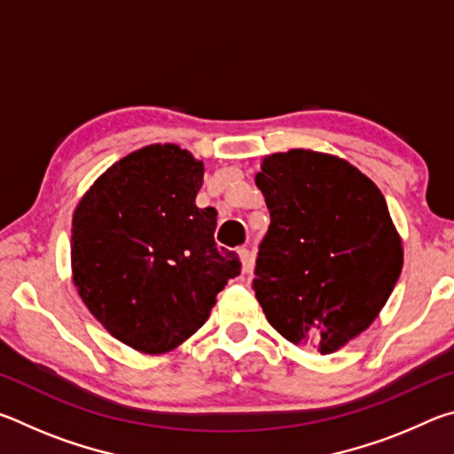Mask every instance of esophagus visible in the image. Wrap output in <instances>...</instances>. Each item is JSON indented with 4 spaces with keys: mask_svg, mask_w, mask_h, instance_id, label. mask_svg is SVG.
Here are the masks:
<instances>
[{
    "mask_svg": "<svg viewBox=\"0 0 454 454\" xmlns=\"http://www.w3.org/2000/svg\"><path fill=\"white\" fill-rule=\"evenodd\" d=\"M238 256H240V262H242L244 272H248L250 266H252V256H250L248 248H238Z\"/></svg>",
    "mask_w": 454,
    "mask_h": 454,
    "instance_id": "esophagus-1",
    "label": "esophagus"
}]
</instances>
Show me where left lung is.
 Listing matches in <instances>:
<instances>
[{
	"mask_svg": "<svg viewBox=\"0 0 454 454\" xmlns=\"http://www.w3.org/2000/svg\"><path fill=\"white\" fill-rule=\"evenodd\" d=\"M270 226L252 288L286 340L330 355L372 325L403 270V240L376 184L347 160L270 153L256 174Z\"/></svg>",
	"mask_w": 454,
	"mask_h": 454,
	"instance_id": "1",
	"label": "left lung"
}]
</instances>
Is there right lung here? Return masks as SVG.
I'll return each mask as SVG.
<instances>
[{
    "label": "right lung",
    "instance_id": "right-lung-1",
    "mask_svg": "<svg viewBox=\"0 0 454 454\" xmlns=\"http://www.w3.org/2000/svg\"><path fill=\"white\" fill-rule=\"evenodd\" d=\"M204 164L152 144L99 176L74 212L72 274L83 304L120 342L144 355L180 347L240 274L214 242L216 210L198 208Z\"/></svg>",
    "mask_w": 454,
    "mask_h": 454
}]
</instances>
